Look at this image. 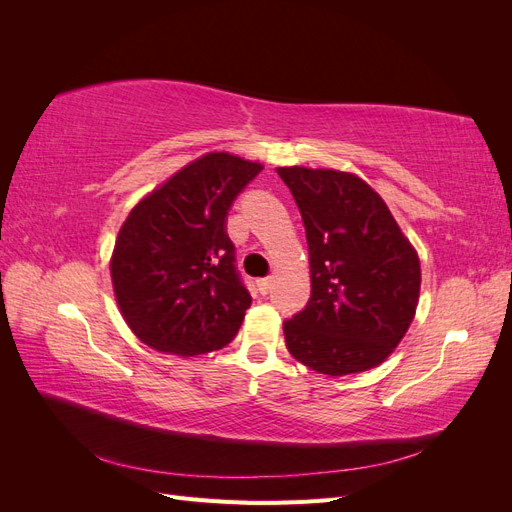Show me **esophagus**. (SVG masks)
<instances>
[{"mask_svg":"<svg viewBox=\"0 0 512 512\" xmlns=\"http://www.w3.org/2000/svg\"><path fill=\"white\" fill-rule=\"evenodd\" d=\"M271 286H273V277H262V280H258V290H260V294H269V292H271Z\"/></svg>","mask_w":512,"mask_h":512,"instance_id":"34e87169","label":"esophagus"}]
</instances>
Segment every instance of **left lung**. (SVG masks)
Returning <instances> with one entry per match:
<instances>
[{"mask_svg": "<svg viewBox=\"0 0 512 512\" xmlns=\"http://www.w3.org/2000/svg\"><path fill=\"white\" fill-rule=\"evenodd\" d=\"M301 211L312 297L284 322L288 352L339 378L384 363L408 333L421 260L382 196L359 175L280 166Z\"/></svg>", "mask_w": 512, "mask_h": 512, "instance_id": "8db88e82", "label": "left lung"}]
</instances>
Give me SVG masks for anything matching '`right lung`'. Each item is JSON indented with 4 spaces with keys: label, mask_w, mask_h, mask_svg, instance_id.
Masks as SVG:
<instances>
[{
    "label": "right lung",
    "mask_w": 512,
    "mask_h": 512,
    "mask_svg": "<svg viewBox=\"0 0 512 512\" xmlns=\"http://www.w3.org/2000/svg\"><path fill=\"white\" fill-rule=\"evenodd\" d=\"M262 170L211 151L185 164L128 213L111 280L130 331L158 352L196 356L232 342L252 297L235 271L226 213Z\"/></svg>",
    "instance_id": "1"
}]
</instances>
